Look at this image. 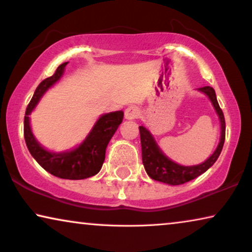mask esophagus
Masks as SVG:
<instances>
[{
	"instance_id": "1",
	"label": "esophagus",
	"mask_w": 252,
	"mask_h": 252,
	"mask_svg": "<svg viewBox=\"0 0 252 252\" xmlns=\"http://www.w3.org/2000/svg\"><path fill=\"white\" fill-rule=\"evenodd\" d=\"M140 109L137 108L136 105H129L128 108H126L125 110V118L128 120H134L140 117Z\"/></svg>"
}]
</instances>
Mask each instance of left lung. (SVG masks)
Segmentation results:
<instances>
[{
  "instance_id": "8db88e82",
  "label": "left lung",
  "mask_w": 252,
  "mask_h": 252,
  "mask_svg": "<svg viewBox=\"0 0 252 252\" xmlns=\"http://www.w3.org/2000/svg\"><path fill=\"white\" fill-rule=\"evenodd\" d=\"M199 92L204 94L210 98L215 106L217 113H218L220 125H221V135H220V142L217 147L215 153L206 159L204 163L194 165V166H182L174 161H172L170 158H167L161 153V150L158 148L156 141L154 140L149 130L146 127L140 126V137H141V147H142V161L146 168V172L151 179L156 181L164 182V184L178 186L186 184V182L192 180V179L199 177V175L208 171L216 160L218 159L220 153H221L223 142H225L226 135V124L225 117H223L222 110L220 109L217 101V96L215 89L210 86H205L198 89Z\"/></svg>"
}]
</instances>
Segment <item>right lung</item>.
Instances as JSON below:
<instances>
[{
    "mask_svg": "<svg viewBox=\"0 0 252 252\" xmlns=\"http://www.w3.org/2000/svg\"><path fill=\"white\" fill-rule=\"evenodd\" d=\"M67 63L61 64L51 77L44 79L37 86L31 102L26 108L24 118V137L31 155L47 172L55 177L68 180H81L97 174L105 158V149L109 141L124 118L123 111L110 112L103 115L92 132L80 146L71 151L50 153L37 143L30 126V113L35 108L37 102L51 86L60 80Z\"/></svg>",
    "mask_w": 252,
    "mask_h": 252,
    "instance_id": "right-lung-1",
    "label": "right lung"
}]
</instances>
